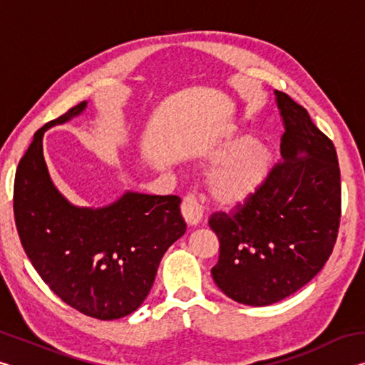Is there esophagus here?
I'll list each match as a JSON object with an SVG mask.
<instances>
[{"instance_id":"obj_1","label":"esophagus","mask_w":365,"mask_h":365,"mask_svg":"<svg viewBox=\"0 0 365 365\" xmlns=\"http://www.w3.org/2000/svg\"><path fill=\"white\" fill-rule=\"evenodd\" d=\"M202 205L195 195H187L182 201V215L190 227H196L202 219Z\"/></svg>"}]
</instances>
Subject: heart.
<instances>
[{"label": "heart", "instance_id": "obj_1", "mask_svg": "<svg viewBox=\"0 0 365 365\" xmlns=\"http://www.w3.org/2000/svg\"><path fill=\"white\" fill-rule=\"evenodd\" d=\"M209 159L217 163L209 174V190L215 201L230 207L250 201L275 165L274 151L250 135L224 140L209 151Z\"/></svg>", "mask_w": 365, "mask_h": 365}]
</instances>
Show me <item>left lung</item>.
<instances>
[{"label":"left lung","mask_w":365,"mask_h":365,"mask_svg":"<svg viewBox=\"0 0 365 365\" xmlns=\"http://www.w3.org/2000/svg\"><path fill=\"white\" fill-rule=\"evenodd\" d=\"M275 103L283 160L237 214L209 220L220 243L212 279L246 306L274 304L311 282L331 255L341 215L335 146L288 95L275 91Z\"/></svg>","instance_id":"8db88e82"}]
</instances>
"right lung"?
<instances>
[{"instance_id":"obj_1","label":"right lung","mask_w":365,"mask_h":365,"mask_svg":"<svg viewBox=\"0 0 365 365\" xmlns=\"http://www.w3.org/2000/svg\"><path fill=\"white\" fill-rule=\"evenodd\" d=\"M83 101L34 135L17 165L14 219L43 282L85 316L114 320L141 306L164 252L187 230L178 196L125 191L103 207L76 206L54 187L43 135L83 113Z\"/></svg>"}]
</instances>
